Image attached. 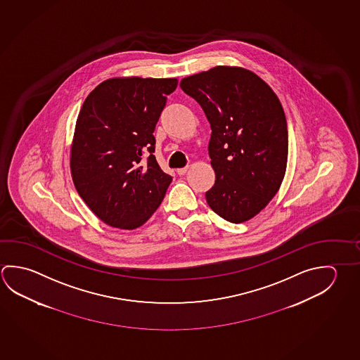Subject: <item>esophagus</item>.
<instances>
[{"instance_id":"34e87169","label":"esophagus","mask_w":360,"mask_h":360,"mask_svg":"<svg viewBox=\"0 0 360 360\" xmlns=\"http://www.w3.org/2000/svg\"><path fill=\"white\" fill-rule=\"evenodd\" d=\"M188 171V167H184V168H178L177 174L178 176H183L186 174V172Z\"/></svg>"}]
</instances>
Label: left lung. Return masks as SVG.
Returning a JSON list of instances; mask_svg holds the SVG:
<instances>
[{
    "label": "left lung",
    "instance_id": "1",
    "mask_svg": "<svg viewBox=\"0 0 360 360\" xmlns=\"http://www.w3.org/2000/svg\"><path fill=\"white\" fill-rule=\"evenodd\" d=\"M211 125L208 155L216 174L208 206L226 221L250 220L276 195L288 155V130L276 94L255 73L214 67L183 78Z\"/></svg>",
    "mask_w": 360,
    "mask_h": 360
}]
</instances>
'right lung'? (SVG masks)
<instances>
[{"label": "right lung", "instance_id": "1", "mask_svg": "<svg viewBox=\"0 0 360 360\" xmlns=\"http://www.w3.org/2000/svg\"><path fill=\"white\" fill-rule=\"evenodd\" d=\"M176 78H112L83 102L70 150L77 192L110 226L133 230L152 216L172 177L155 159L154 130Z\"/></svg>", "mask_w": 360, "mask_h": 360}]
</instances>
